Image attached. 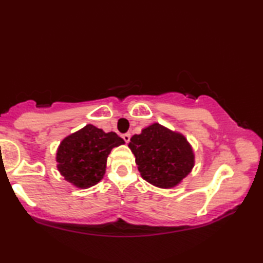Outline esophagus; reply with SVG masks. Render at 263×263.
<instances>
[{
  "instance_id": "esophagus-1",
  "label": "esophagus",
  "mask_w": 263,
  "mask_h": 263,
  "mask_svg": "<svg viewBox=\"0 0 263 263\" xmlns=\"http://www.w3.org/2000/svg\"><path fill=\"white\" fill-rule=\"evenodd\" d=\"M122 138H123V140H124L126 143H128V142H130L131 135H130V133H125V135L122 136Z\"/></svg>"
}]
</instances>
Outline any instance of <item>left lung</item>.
I'll list each match as a JSON object with an SVG mask.
<instances>
[{"mask_svg":"<svg viewBox=\"0 0 263 263\" xmlns=\"http://www.w3.org/2000/svg\"><path fill=\"white\" fill-rule=\"evenodd\" d=\"M128 148L135 155L141 177L156 187L177 186L195 164L193 148L185 136L159 123L133 136Z\"/></svg>","mask_w":263,"mask_h":263,"instance_id":"left-lung-1","label":"left lung"}]
</instances>
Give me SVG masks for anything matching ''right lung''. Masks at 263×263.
Returning a JSON list of instances; mask_svg holds the SVG:
<instances>
[{
	"label": "right lung",
	"mask_w": 263,
	"mask_h": 263,
	"mask_svg": "<svg viewBox=\"0 0 263 263\" xmlns=\"http://www.w3.org/2000/svg\"><path fill=\"white\" fill-rule=\"evenodd\" d=\"M115 132L87 124L65 137L57 150L58 171L78 189H89L103 180L111 149L124 144Z\"/></svg>",
	"instance_id": "add662e5"
}]
</instances>
